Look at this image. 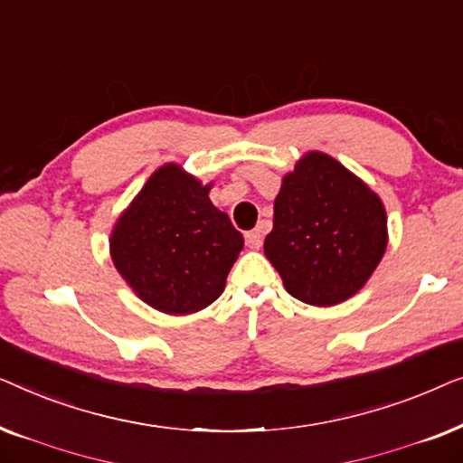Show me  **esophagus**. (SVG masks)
Segmentation results:
<instances>
[{"label":"esophagus","mask_w":463,"mask_h":463,"mask_svg":"<svg viewBox=\"0 0 463 463\" xmlns=\"http://www.w3.org/2000/svg\"><path fill=\"white\" fill-rule=\"evenodd\" d=\"M263 232H265V227L259 225L257 230L246 233V244H249L250 249H259V246H261V242H263Z\"/></svg>","instance_id":"esophagus-1"}]
</instances>
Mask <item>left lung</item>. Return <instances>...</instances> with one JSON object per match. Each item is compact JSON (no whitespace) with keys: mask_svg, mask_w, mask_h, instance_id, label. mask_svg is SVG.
<instances>
[{"mask_svg":"<svg viewBox=\"0 0 463 463\" xmlns=\"http://www.w3.org/2000/svg\"><path fill=\"white\" fill-rule=\"evenodd\" d=\"M382 200L325 154H307L284 176L265 255L284 288L328 307L356 295L388 246Z\"/></svg>","mask_w":463,"mask_h":463,"instance_id":"8db88e82","label":"left lung"}]
</instances>
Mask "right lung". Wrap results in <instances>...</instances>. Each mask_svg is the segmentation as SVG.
I'll list each match as a JSON object with an SVG mask.
<instances>
[{
	"label": "right lung",
	"instance_id": "add662e5",
	"mask_svg": "<svg viewBox=\"0 0 463 463\" xmlns=\"http://www.w3.org/2000/svg\"><path fill=\"white\" fill-rule=\"evenodd\" d=\"M176 164L156 170L111 233V259L151 307L192 314L223 293L244 238Z\"/></svg>",
	"mask_w": 463,
	"mask_h": 463
}]
</instances>
